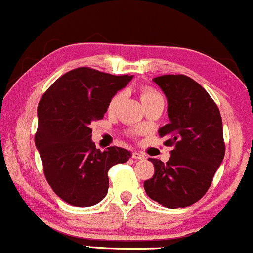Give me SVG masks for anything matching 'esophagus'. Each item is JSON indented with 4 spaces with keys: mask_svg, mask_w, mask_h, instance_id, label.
<instances>
[{
    "mask_svg": "<svg viewBox=\"0 0 253 253\" xmlns=\"http://www.w3.org/2000/svg\"><path fill=\"white\" fill-rule=\"evenodd\" d=\"M132 157H134L135 160H142L145 159V154H142V152H139V151H134L132 152Z\"/></svg>",
    "mask_w": 253,
    "mask_h": 253,
    "instance_id": "esophagus-1",
    "label": "esophagus"
}]
</instances>
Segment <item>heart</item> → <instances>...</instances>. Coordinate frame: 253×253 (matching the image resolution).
<instances>
[{
	"label": "heart",
	"mask_w": 253,
	"mask_h": 253,
	"mask_svg": "<svg viewBox=\"0 0 253 253\" xmlns=\"http://www.w3.org/2000/svg\"><path fill=\"white\" fill-rule=\"evenodd\" d=\"M159 97H161V94H160L156 89L152 88V87L144 86L140 88V98H141V102L144 104L147 103V102L152 101V99L159 98ZM122 98H123V94H122L121 92H118V93H116L113 97H112L111 101H109L108 103L109 113H114V112L118 109L119 104H121L122 102Z\"/></svg>",
	"instance_id": "heart-1"
}]
</instances>
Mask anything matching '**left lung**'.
Masks as SVG:
<instances>
[{"instance_id": "obj_1", "label": "left lung", "mask_w": 253, "mask_h": 253, "mask_svg": "<svg viewBox=\"0 0 253 253\" xmlns=\"http://www.w3.org/2000/svg\"><path fill=\"white\" fill-rule=\"evenodd\" d=\"M155 84L166 94L169 123L159 129L172 147L166 164L149 159L155 173L144 182L147 196L166 208L198 202L211 187L225 155L222 121L208 92L186 75H162Z\"/></svg>"}]
</instances>
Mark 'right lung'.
I'll list each match as a JSON object with an SVG mask.
<instances>
[{
    "mask_svg": "<svg viewBox=\"0 0 253 253\" xmlns=\"http://www.w3.org/2000/svg\"><path fill=\"white\" fill-rule=\"evenodd\" d=\"M131 79L77 67L57 79L39 101L34 141L44 176L56 196L71 206L101 202L108 192L109 169L129 160L130 152L122 147L96 149L89 126L103 119L112 97Z\"/></svg>",
    "mask_w": 253,
    "mask_h": 253,
    "instance_id": "1",
    "label": "right lung"
}]
</instances>
